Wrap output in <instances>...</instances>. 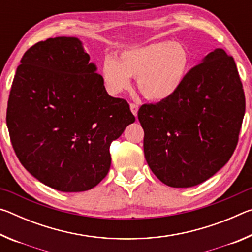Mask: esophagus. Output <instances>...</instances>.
<instances>
[{
	"label": "esophagus",
	"instance_id": "obj_1",
	"mask_svg": "<svg viewBox=\"0 0 252 252\" xmlns=\"http://www.w3.org/2000/svg\"><path fill=\"white\" fill-rule=\"evenodd\" d=\"M130 110H131V112L133 113V116L136 117V114H138V110H139V105L135 104V103H131L130 104Z\"/></svg>",
	"mask_w": 252,
	"mask_h": 252
}]
</instances>
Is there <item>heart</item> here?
<instances>
[{"mask_svg":"<svg viewBox=\"0 0 252 252\" xmlns=\"http://www.w3.org/2000/svg\"><path fill=\"white\" fill-rule=\"evenodd\" d=\"M190 66L191 57L185 45L161 41L125 50L118 60L106 57L102 76L112 94L130 89L131 78H136L139 90L147 99L164 101L182 88Z\"/></svg>","mask_w":252,"mask_h":252,"instance_id":"obj_1","label":"heart"}]
</instances>
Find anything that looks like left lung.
<instances>
[{"mask_svg":"<svg viewBox=\"0 0 252 252\" xmlns=\"http://www.w3.org/2000/svg\"><path fill=\"white\" fill-rule=\"evenodd\" d=\"M245 110L233 58L222 49L213 50L189 71L177 94L139 109L151 171L172 188L208 180L231 158Z\"/></svg>","mask_w":252,"mask_h":252,"instance_id":"left-lung-1","label":"left lung"}]
</instances>
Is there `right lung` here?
<instances>
[{"label": "right lung", "mask_w": 252, "mask_h": 252, "mask_svg": "<svg viewBox=\"0 0 252 252\" xmlns=\"http://www.w3.org/2000/svg\"><path fill=\"white\" fill-rule=\"evenodd\" d=\"M89 61L78 37L37 42L21 59L8 96L6 123L20 162L62 192L90 190L103 180L111 142L135 121Z\"/></svg>", "instance_id": "1"}]
</instances>
